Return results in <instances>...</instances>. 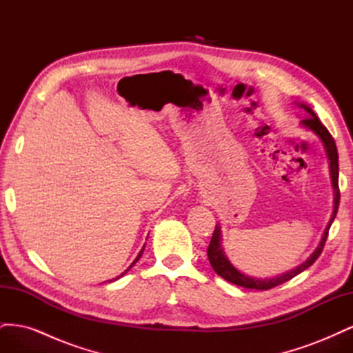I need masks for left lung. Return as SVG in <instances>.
I'll return each instance as SVG.
<instances>
[{
    "mask_svg": "<svg viewBox=\"0 0 353 353\" xmlns=\"http://www.w3.org/2000/svg\"><path fill=\"white\" fill-rule=\"evenodd\" d=\"M296 105L303 109L307 113V119L301 122V126L305 128V130L314 132L319 140H321L325 153L328 157V165H330V178H331V185H333V191H334V208H333V213H331V218L327 223V227L323 232V237L319 244L316 245V249L312 252V254L309 258L301 263L297 265L296 268L287 271L281 275H275V276H266V279H256V276H250L245 275L244 272H241L240 270H237L234 266L230 259L227 258L225 252L222 249V237H221V227L216 225L215 231H213V236L210 240V244L208 248V258L209 262L212 265L213 271H215L218 275H221L223 280H227L232 284L240 285V287H245V288H254V290H270L272 287L280 285L288 280H292L293 276L299 275L301 272H303L306 268H309L316 259L318 256L321 254L324 243L327 240L328 236V230L333 223L336 215H337V209H339V201H340V191H339V154H337V147L336 143L333 140V137L327 131V128L319 122V119L316 117V114L314 113V110L309 108V105L303 104V103H296Z\"/></svg>",
    "mask_w": 353,
    "mask_h": 353,
    "instance_id": "8db88e82",
    "label": "left lung"
}]
</instances>
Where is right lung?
I'll use <instances>...</instances> for the list:
<instances>
[{
	"label": "right lung",
	"instance_id": "add662e5",
	"mask_svg": "<svg viewBox=\"0 0 353 353\" xmlns=\"http://www.w3.org/2000/svg\"><path fill=\"white\" fill-rule=\"evenodd\" d=\"M144 248H145V244L143 245V249L140 250V253H138V254H137V258L134 259V262H132V263H131L130 266H128V268H126V270H125V271H123V272H122V274H121L119 276H116V279H113V280H109V283H112V281H116V280H119V279H121V276H123V275H125V274H126L128 271H130V270L132 268V266H134V265H135V263H137L138 261H140V258H141V256H143V252H144Z\"/></svg>",
	"mask_w": 353,
	"mask_h": 353
}]
</instances>
